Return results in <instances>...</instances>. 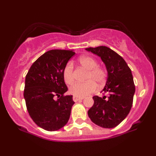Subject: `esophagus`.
Here are the masks:
<instances>
[{"label":"esophagus","mask_w":156,"mask_h":156,"mask_svg":"<svg viewBox=\"0 0 156 156\" xmlns=\"http://www.w3.org/2000/svg\"><path fill=\"white\" fill-rule=\"evenodd\" d=\"M73 101L75 102H77V101H81V100L83 99V98H79V97H76V96H74L73 98Z\"/></svg>","instance_id":"esophagus-1"}]
</instances>
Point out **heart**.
I'll list each match as a JSON object with an SVG mask.
<instances>
[{"instance_id": "b5f03b06", "label": "heart", "mask_w": 156, "mask_h": 156, "mask_svg": "<svg viewBox=\"0 0 156 156\" xmlns=\"http://www.w3.org/2000/svg\"><path fill=\"white\" fill-rule=\"evenodd\" d=\"M78 62L82 67L88 70L86 80L87 81L83 83H73L69 87V92L76 97L88 95L90 93L94 92L97 89V84L101 86L105 82L107 74L103 68L98 67L97 61L91 56H82L78 59ZM64 80L66 83L70 84L74 80L73 75V65L72 62H68L63 70Z\"/></svg>"}]
</instances>
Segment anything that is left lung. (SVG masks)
<instances>
[{
    "mask_svg": "<svg viewBox=\"0 0 156 156\" xmlns=\"http://www.w3.org/2000/svg\"><path fill=\"white\" fill-rule=\"evenodd\" d=\"M101 57L108 72L106 83L102 92L108 97H93L94 104L88 111L94 124L104 128L117 126L129 114L133 104L135 85L131 70L118 53L105 46L86 48Z\"/></svg>",
    "mask_w": 156,
    "mask_h": 156,
    "instance_id": "obj_1",
    "label": "left lung"
}]
</instances>
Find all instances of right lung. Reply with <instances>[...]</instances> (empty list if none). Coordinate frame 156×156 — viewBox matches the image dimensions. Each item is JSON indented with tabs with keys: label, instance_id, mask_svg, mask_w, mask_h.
Here are the masks:
<instances>
[{
	"label": "right lung",
	"instance_id": "1",
	"mask_svg": "<svg viewBox=\"0 0 156 156\" xmlns=\"http://www.w3.org/2000/svg\"><path fill=\"white\" fill-rule=\"evenodd\" d=\"M75 53L66 50L46 52L34 62L26 76L27 110L36 124L48 131L63 128L70 117L75 102L73 95H64L68 89L63 70Z\"/></svg>",
	"mask_w": 156,
	"mask_h": 156
}]
</instances>
